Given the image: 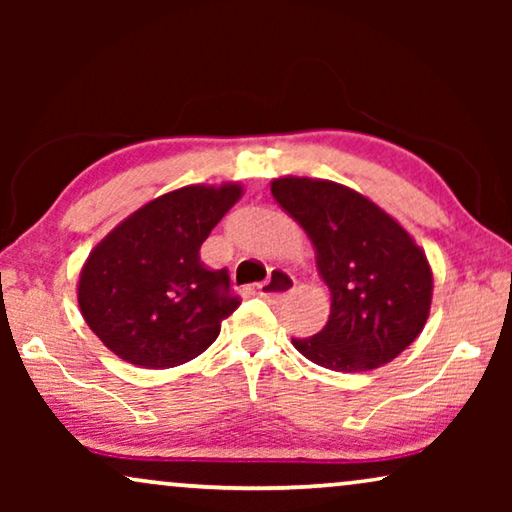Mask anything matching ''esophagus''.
Returning a JSON list of instances; mask_svg holds the SVG:
<instances>
[{"label": "esophagus", "mask_w": 512, "mask_h": 512, "mask_svg": "<svg viewBox=\"0 0 512 512\" xmlns=\"http://www.w3.org/2000/svg\"><path fill=\"white\" fill-rule=\"evenodd\" d=\"M296 277L286 270H270L268 279L263 284H258V296L265 300H282L289 296V293L296 291Z\"/></svg>", "instance_id": "34e87169"}]
</instances>
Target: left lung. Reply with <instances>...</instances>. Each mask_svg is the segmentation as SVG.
<instances>
[{
    "instance_id": "1",
    "label": "left lung",
    "mask_w": 512,
    "mask_h": 512,
    "mask_svg": "<svg viewBox=\"0 0 512 512\" xmlns=\"http://www.w3.org/2000/svg\"><path fill=\"white\" fill-rule=\"evenodd\" d=\"M272 198L310 237L331 291L317 335L291 340L305 359L338 373L394 361L429 319L433 272L412 235L366 195L328 179L279 177Z\"/></svg>"
}]
</instances>
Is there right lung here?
Here are the masks:
<instances>
[{
	"label": "right lung",
	"instance_id": "obj_1",
	"mask_svg": "<svg viewBox=\"0 0 512 512\" xmlns=\"http://www.w3.org/2000/svg\"><path fill=\"white\" fill-rule=\"evenodd\" d=\"M240 184L184 186L123 219L81 268L76 298L104 347L139 368H174L219 338L240 305L228 270H209L200 247Z\"/></svg>",
	"mask_w": 512,
	"mask_h": 512
}]
</instances>
